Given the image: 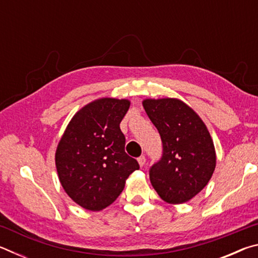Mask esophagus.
Returning a JSON list of instances; mask_svg holds the SVG:
<instances>
[{"instance_id":"1","label":"esophagus","mask_w":258,"mask_h":258,"mask_svg":"<svg viewBox=\"0 0 258 258\" xmlns=\"http://www.w3.org/2000/svg\"><path fill=\"white\" fill-rule=\"evenodd\" d=\"M138 161H139V165L141 166H145V164H146V157L145 156H141V157H139L138 158Z\"/></svg>"}]
</instances>
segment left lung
<instances>
[{
  "label": "left lung",
  "instance_id": "1",
  "mask_svg": "<svg viewBox=\"0 0 258 258\" xmlns=\"http://www.w3.org/2000/svg\"><path fill=\"white\" fill-rule=\"evenodd\" d=\"M142 104L163 142V156L149 171L151 184L166 203L189 202L207 185L215 169L211 134L181 100L146 99Z\"/></svg>",
  "mask_w": 258,
  "mask_h": 258
}]
</instances>
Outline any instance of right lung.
<instances>
[{"mask_svg": "<svg viewBox=\"0 0 258 258\" xmlns=\"http://www.w3.org/2000/svg\"><path fill=\"white\" fill-rule=\"evenodd\" d=\"M130 108L126 99L102 98L86 104L69 121L55 151L61 185L81 207L98 212L124 190L140 168L125 152L119 124Z\"/></svg>", "mask_w": 258, "mask_h": 258, "instance_id": "right-lung-1", "label": "right lung"}]
</instances>
